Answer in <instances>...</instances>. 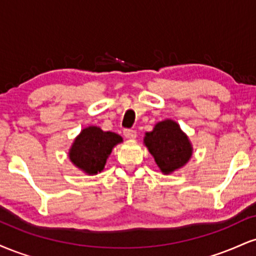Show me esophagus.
<instances>
[{
  "label": "esophagus",
  "mask_w": 256,
  "mask_h": 256,
  "mask_svg": "<svg viewBox=\"0 0 256 256\" xmlns=\"http://www.w3.org/2000/svg\"><path fill=\"white\" fill-rule=\"evenodd\" d=\"M124 136L128 140H134L137 137V132L134 130H130V128H125L124 130Z\"/></svg>",
  "instance_id": "34e87169"
}]
</instances>
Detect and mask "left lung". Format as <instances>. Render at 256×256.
Listing matches in <instances>:
<instances>
[{"label":"left lung","mask_w":256,"mask_h":256,"mask_svg":"<svg viewBox=\"0 0 256 256\" xmlns=\"http://www.w3.org/2000/svg\"><path fill=\"white\" fill-rule=\"evenodd\" d=\"M144 144L165 174L183 167L192 155L189 138L171 119L158 122L152 132H146Z\"/></svg>","instance_id":"8db88e82"}]
</instances>
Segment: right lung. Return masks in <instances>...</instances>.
I'll return each instance as SVG.
<instances>
[{
	"label": "right lung",
	"mask_w": 256,
	"mask_h": 256,
	"mask_svg": "<svg viewBox=\"0 0 256 256\" xmlns=\"http://www.w3.org/2000/svg\"><path fill=\"white\" fill-rule=\"evenodd\" d=\"M122 142V138L114 132L89 126L82 130L73 142L68 152L70 160L88 174H98L104 168L112 149Z\"/></svg>",
	"instance_id": "add662e5"
}]
</instances>
